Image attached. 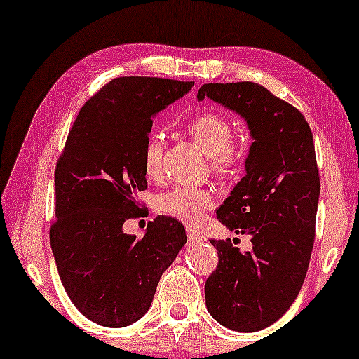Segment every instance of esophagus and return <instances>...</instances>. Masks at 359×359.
<instances>
[{
    "mask_svg": "<svg viewBox=\"0 0 359 359\" xmlns=\"http://www.w3.org/2000/svg\"><path fill=\"white\" fill-rule=\"evenodd\" d=\"M186 235H188V242H189V245L199 243V242H203V240H204L203 235H199L198 232H194V230H191V229L186 230Z\"/></svg>",
    "mask_w": 359,
    "mask_h": 359,
    "instance_id": "1",
    "label": "esophagus"
}]
</instances>
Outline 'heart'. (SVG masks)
Here are the masks:
<instances>
[{
	"label": "heart",
	"mask_w": 359,
	"mask_h": 359,
	"mask_svg": "<svg viewBox=\"0 0 359 359\" xmlns=\"http://www.w3.org/2000/svg\"><path fill=\"white\" fill-rule=\"evenodd\" d=\"M186 132L205 154L210 155V163L220 175L233 173L247 154V142L232 139V124L219 112H201L193 116L186 122ZM161 154L163 145L160 137L150 135L144 147V170L150 178L160 175ZM214 204L215 198L209 189L176 186L160 196L156 201V209L189 227H198Z\"/></svg>",
	"instance_id": "b5f03b06"
}]
</instances>
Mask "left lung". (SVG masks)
<instances>
[{"mask_svg": "<svg viewBox=\"0 0 359 359\" xmlns=\"http://www.w3.org/2000/svg\"><path fill=\"white\" fill-rule=\"evenodd\" d=\"M204 97L238 112L253 137L247 175L217 209L225 227L252 235L253 250L210 240L219 263L205 306L230 330L258 332L286 313L307 274L320 194L313 137L301 111L258 83H208Z\"/></svg>", "mask_w": 359, "mask_h": 359, "instance_id": "left-lung-1", "label": "left lung"}]
</instances>
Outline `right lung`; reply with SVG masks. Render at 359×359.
Returning <instances> with one entry per match:
<instances>
[{"label": "right lung", "mask_w": 359, "mask_h": 359, "mask_svg": "<svg viewBox=\"0 0 359 359\" xmlns=\"http://www.w3.org/2000/svg\"><path fill=\"white\" fill-rule=\"evenodd\" d=\"M194 81L121 76L85 102L55 168L50 245L58 276L91 322L119 328L150 309L161 274L186 243L183 224L158 215L142 238L122 232L140 217L144 147L154 116Z\"/></svg>", "instance_id": "right-lung-1"}]
</instances>
